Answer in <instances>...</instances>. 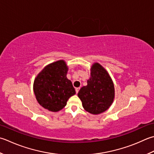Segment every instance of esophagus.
I'll return each mask as SVG.
<instances>
[{"label":"esophagus","mask_w":154,"mask_h":154,"mask_svg":"<svg viewBox=\"0 0 154 154\" xmlns=\"http://www.w3.org/2000/svg\"><path fill=\"white\" fill-rule=\"evenodd\" d=\"M80 89V87H77L76 89H75V91H76V93H78V92H79Z\"/></svg>","instance_id":"1"}]
</instances>
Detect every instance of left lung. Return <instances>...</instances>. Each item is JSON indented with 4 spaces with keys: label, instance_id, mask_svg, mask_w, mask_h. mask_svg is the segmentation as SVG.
<instances>
[{
    "label": "left lung",
    "instance_id": "left-lung-1",
    "mask_svg": "<svg viewBox=\"0 0 154 154\" xmlns=\"http://www.w3.org/2000/svg\"><path fill=\"white\" fill-rule=\"evenodd\" d=\"M77 95L85 110L93 115L104 112L112 104L115 97L113 81L98 63L92 65L87 85L81 87Z\"/></svg>",
    "mask_w": 154,
    "mask_h": 154
}]
</instances>
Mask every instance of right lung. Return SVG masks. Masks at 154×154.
<instances>
[{
	"label": "right lung",
	"mask_w": 154,
	"mask_h": 154,
	"mask_svg": "<svg viewBox=\"0 0 154 154\" xmlns=\"http://www.w3.org/2000/svg\"><path fill=\"white\" fill-rule=\"evenodd\" d=\"M68 67L63 60L47 65L37 76L33 90L38 103L53 112L61 110L75 93L71 81L67 78Z\"/></svg>",
	"instance_id": "right-lung-1"
}]
</instances>
